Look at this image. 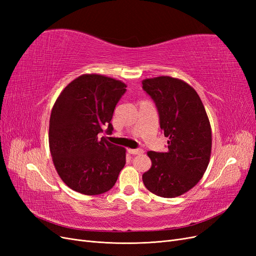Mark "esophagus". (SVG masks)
Masks as SVG:
<instances>
[{
	"label": "esophagus",
	"mask_w": 256,
	"mask_h": 256,
	"mask_svg": "<svg viewBox=\"0 0 256 256\" xmlns=\"http://www.w3.org/2000/svg\"><path fill=\"white\" fill-rule=\"evenodd\" d=\"M128 152H129L130 154H143V152H144V150H141V148H136V150H128Z\"/></svg>",
	"instance_id": "esophagus-1"
}]
</instances>
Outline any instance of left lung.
I'll list each match as a JSON object with an SVG mask.
<instances>
[{
	"instance_id": "8db88e82",
	"label": "left lung",
	"mask_w": 256,
	"mask_h": 256,
	"mask_svg": "<svg viewBox=\"0 0 256 256\" xmlns=\"http://www.w3.org/2000/svg\"><path fill=\"white\" fill-rule=\"evenodd\" d=\"M157 106L160 128L168 138L166 152H148L152 168L145 187L161 198L184 194L200 182L212 152V128L202 100L182 80L162 76L142 81Z\"/></svg>"
}]
</instances>
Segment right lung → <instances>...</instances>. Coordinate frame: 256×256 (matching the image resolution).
Wrapping results in <instances>:
<instances>
[{
	"instance_id": "obj_1",
	"label": "right lung",
	"mask_w": 256,
	"mask_h": 256,
	"mask_svg": "<svg viewBox=\"0 0 256 256\" xmlns=\"http://www.w3.org/2000/svg\"><path fill=\"white\" fill-rule=\"evenodd\" d=\"M126 84L102 74H82L62 90L49 125L54 166L69 188L86 196L109 191L126 164V150L98 138L112 134V116Z\"/></svg>"
}]
</instances>
